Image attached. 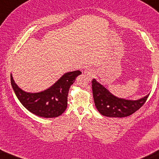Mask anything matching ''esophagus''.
<instances>
[{"label":"esophagus","mask_w":159,"mask_h":159,"mask_svg":"<svg viewBox=\"0 0 159 159\" xmlns=\"http://www.w3.org/2000/svg\"><path fill=\"white\" fill-rule=\"evenodd\" d=\"M95 71L93 70L92 69H87L85 71V74L87 75L88 76L91 77V78L95 76Z\"/></svg>","instance_id":"esophagus-1"}]
</instances>
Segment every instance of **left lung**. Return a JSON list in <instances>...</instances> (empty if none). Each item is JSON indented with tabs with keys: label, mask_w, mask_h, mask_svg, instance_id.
Segmentation results:
<instances>
[{
	"label": "left lung",
	"mask_w": 159,
	"mask_h": 159,
	"mask_svg": "<svg viewBox=\"0 0 159 159\" xmlns=\"http://www.w3.org/2000/svg\"><path fill=\"white\" fill-rule=\"evenodd\" d=\"M94 102L97 109L107 117H126L134 114L144 105L149 95L138 100H126L113 95L95 79L92 80Z\"/></svg>",
	"instance_id": "left-lung-1"
}]
</instances>
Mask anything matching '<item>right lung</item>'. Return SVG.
Here are the masks:
<instances>
[{
	"mask_svg": "<svg viewBox=\"0 0 159 159\" xmlns=\"http://www.w3.org/2000/svg\"><path fill=\"white\" fill-rule=\"evenodd\" d=\"M80 74L81 71L79 70L66 73L50 88L37 93L21 90L15 84L12 74L10 80L16 96L26 109L39 116L55 118L66 110L69 88Z\"/></svg>",
	"mask_w": 159,
	"mask_h": 159,
	"instance_id": "right-lung-1",
	"label": "right lung"
}]
</instances>
